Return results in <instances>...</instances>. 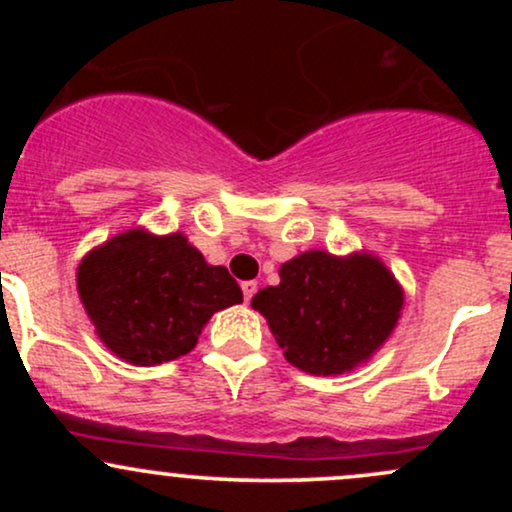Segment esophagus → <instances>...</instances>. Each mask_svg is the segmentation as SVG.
<instances>
[{"label": "esophagus", "mask_w": 512, "mask_h": 512, "mask_svg": "<svg viewBox=\"0 0 512 512\" xmlns=\"http://www.w3.org/2000/svg\"><path fill=\"white\" fill-rule=\"evenodd\" d=\"M240 289H243L245 303H250V298L255 296V291H257V281H243V286H240Z\"/></svg>", "instance_id": "34e87169"}]
</instances>
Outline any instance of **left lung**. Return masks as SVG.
Segmentation results:
<instances>
[{"label": "left lung", "mask_w": 512, "mask_h": 512, "mask_svg": "<svg viewBox=\"0 0 512 512\" xmlns=\"http://www.w3.org/2000/svg\"><path fill=\"white\" fill-rule=\"evenodd\" d=\"M279 279L255 293L252 308L305 373L342 375L368 363L402 317V284L373 252H301L281 264Z\"/></svg>", "instance_id": "left-lung-1"}]
</instances>
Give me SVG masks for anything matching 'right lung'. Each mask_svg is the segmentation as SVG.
<instances>
[{
	"label": "right lung",
	"mask_w": 512,
	"mask_h": 512,
	"mask_svg": "<svg viewBox=\"0 0 512 512\" xmlns=\"http://www.w3.org/2000/svg\"><path fill=\"white\" fill-rule=\"evenodd\" d=\"M76 291L105 349L132 366L190 354L211 315L243 303L238 281L185 233L156 236L142 226L88 250Z\"/></svg>",
	"instance_id": "obj_1"
}]
</instances>
